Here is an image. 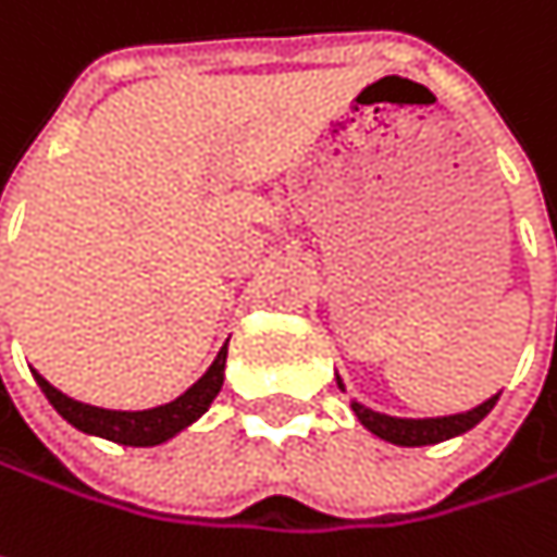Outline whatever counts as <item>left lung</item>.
<instances>
[{"instance_id": "1", "label": "left lung", "mask_w": 557, "mask_h": 557, "mask_svg": "<svg viewBox=\"0 0 557 557\" xmlns=\"http://www.w3.org/2000/svg\"><path fill=\"white\" fill-rule=\"evenodd\" d=\"M341 385V380H337ZM497 395H491L487 401H481L479 408L466 411V414H449V418H388L380 411H370L363 408L360 401H354V414L360 418V424L367 430H373L376 436L395 443V446H430V443H440V440H449V436H459L466 430H472L479 424L481 418L494 408Z\"/></svg>"}]
</instances>
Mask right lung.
I'll return each instance as SVG.
<instances>
[{"label": "right lung", "instance_id": "right-lung-1", "mask_svg": "<svg viewBox=\"0 0 557 557\" xmlns=\"http://www.w3.org/2000/svg\"><path fill=\"white\" fill-rule=\"evenodd\" d=\"M223 370H226V347L216 354L213 367L194 382L184 395H177L175 401L149 408V411H108V408H95V405H82L76 398L63 395L60 388H53L40 373H34V380L40 385V392L50 398V405L73 424V428L124 443V446H156L172 440L177 430L194 424L220 395L223 388Z\"/></svg>", "mask_w": 557, "mask_h": 557}]
</instances>
